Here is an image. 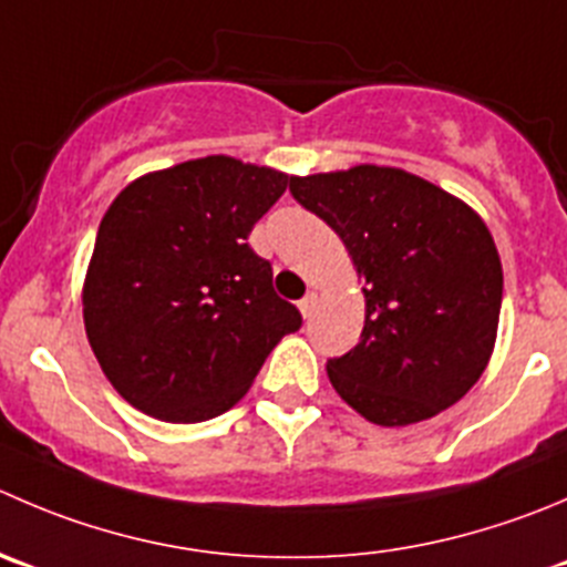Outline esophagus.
I'll return each instance as SVG.
<instances>
[{
    "instance_id": "34e87169",
    "label": "esophagus",
    "mask_w": 567,
    "mask_h": 567,
    "mask_svg": "<svg viewBox=\"0 0 567 567\" xmlns=\"http://www.w3.org/2000/svg\"><path fill=\"white\" fill-rule=\"evenodd\" d=\"M299 310H301V316L310 318V316H312V310H316V293H307L305 299L299 301Z\"/></svg>"
}]
</instances>
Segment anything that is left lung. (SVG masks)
I'll use <instances>...</instances> for the list:
<instances>
[{"label": "left lung", "instance_id": "8db88e82", "mask_svg": "<svg viewBox=\"0 0 567 567\" xmlns=\"http://www.w3.org/2000/svg\"><path fill=\"white\" fill-rule=\"evenodd\" d=\"M349 249L365 293L360 343L327 362L340 399L379 426L463 399L496 346L504 274L491 229L457 196L388 166L290 177Z\"/></svg>", "mask_w": 567, "mask_h": 567}]
</instances>
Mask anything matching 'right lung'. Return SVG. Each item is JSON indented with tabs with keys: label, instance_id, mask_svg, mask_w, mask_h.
Segmentation results:
<instances>
[{
	"label": "right lung",
	"instance_id": "right-lung-1",
	"mask_svg": "<svg viewBox=\"0 0 567 567\" xmlns=\"http://www.w3.org/2000/svg\"><path fill=\"white\" fill-rule=\"evenodd\" d=\"M288 174L227 155L126 185L99 224L82 288L87 343L115 390L172 423L238 404L266 357L301 327L246 240Z\"/></svg>",
	"mask_w": 567,
	"mask_h": 567
}]
</instances>
